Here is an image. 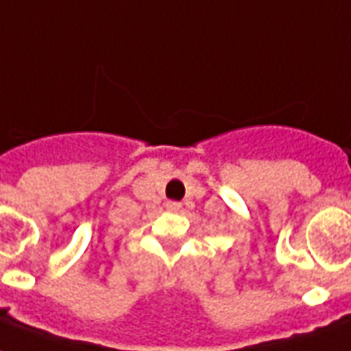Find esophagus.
<instances>
[{"label": "esophagus", "mask_w": 351, "mask_h": 351, "mask_svg": "<svg viewBox=\"0 0 351 351\" xmlns=\"http://www.w3.org/2000/svg\"><path fill=\"white\" fill-rule=\"evenodd\" d=\"M165 208L169 209V211H180L182 204L180 202H167L165 204Z\"/></svg>", "instance_id": "1"}]
</instances>
